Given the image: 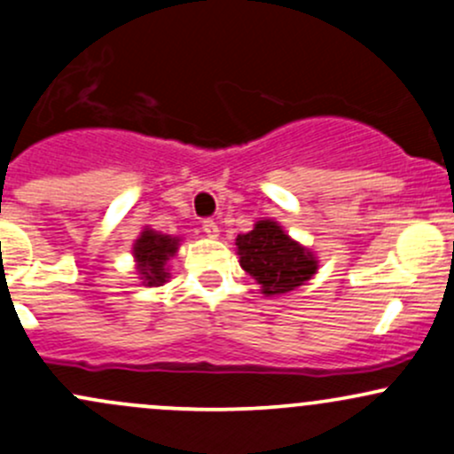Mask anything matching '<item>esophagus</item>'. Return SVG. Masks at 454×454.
<instances>
[{
	"label": "esophagus",
	"mask_w": 454,
	"mask_h": 454,
	"mask_svg": "<svg viewBox=\"0 0 454 454\" xmlns=\"http://www.w3.org/2000/svg\"><path fill=\"white\" fill-rule=\"evenodd\" d=\"M202 231H204V235L211 237V239H217V237H219V228H217V223L213 222V219H204Z\"/></svg>",
	"instance_id": "obj_1"
}]
</instances>
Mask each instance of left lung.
<instances>
[{
	"instance_id": "obj_1",
	"label": "left lung",
	"mask_w": 454,
	"mask_h": 454,
	"mask_svg": "<svg viewBox=\"0 0 454 454\" xmlns=\"http://www.w3.org/2000/svg\"><path fill=\"white\" fill-rule=\"evenodd\" d=\"M235 246L241 267L265 295L289 294L317 271L313 252L291 239L274 219H259L250 232L237 237Z\"/></svg>"
}]
</instances>
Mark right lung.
Masks as SVG:
<instances>
[{
	"label": "right lung",
	"mask_w": 454,
	"mask_h": 454,
	"mask_svg": "<svg viewBox=\"0 0 454 454\" xmlns=\"http://www.w3.org/2000/svg\"><path fill=\"white\" fill-rule=\"evenodd\" d=\"M178 237L163 235L152 228H143L139 239L132 246L137 271L145 287H160L169 278V259L178 252Z\"/></svg>",
	"instance_id": "right-lung-1"
}]
</instances>
